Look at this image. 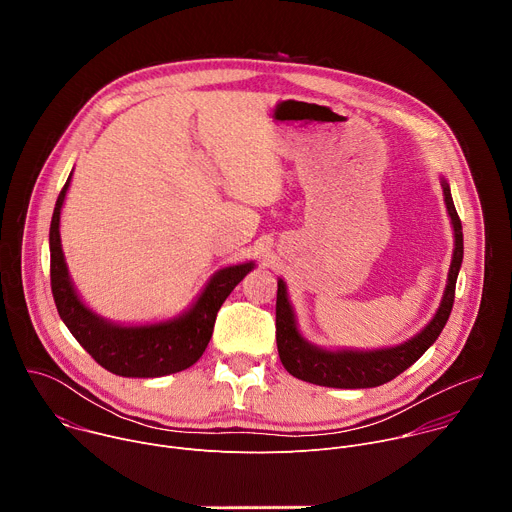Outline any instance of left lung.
Here are the masks:
<instances>
[{"label": "left lung", "mask_w": 512, "mask_h": 512, "mask_svg": "<svg viewBox=\"0 0 512 512\" xmlns=\"http://www.w3.org/2000/svg\"><path fill=\"white\" fill-rule=\"evenodd\" d=\"M444 186L446 206L452 216L454 225V237H456V249L454 259L450 265L446 294L442 300L440 310H437L435 318L409 342L387 348V350H373V352H354V350H320L312 344H308L294 320V312L287 302L285 283L277 281V302H275V338H277V352L281 358V364L289 375L296 379H302L306 383H314L320 387H336V389H367V387H379L389 381H393L397 375H401L405 369L437 340L442 334L452 306L456 298V279L464 257V235H462V221L456 212L452 192L448 182Z\"/></svg>", "instance_id": "1"}]
</instances>
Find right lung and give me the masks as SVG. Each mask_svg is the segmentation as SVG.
Here are the masks:
<instances>
[{
  "label": "right lung",
  "instance_id": "1",
  "mask_svg": "<svg viewBox=\"0 0 512 512\" xmlns=\"http://www.w3.org/2000/svg\"><path fill=\"white\" fill-rule=\"evenodd\" d=\"M70 176L62 186L50 221V287L58 316L77 342L113 375L152 379L180 373L202 356L214 320L235 285L253 269L243 263L218 271L188 314L152 326H113L97 318L77 298L60 249V208Z\"/></svg>",
  "mask_w": 512,
  "mask_h": 512
}]
</instances>
